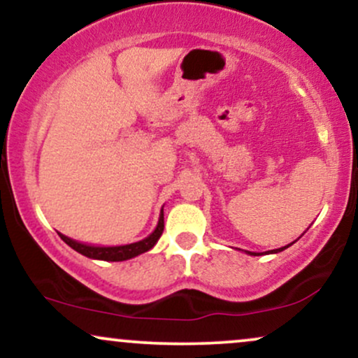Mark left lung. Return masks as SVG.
<instances>
[{
    "label": "left lung",
    "instance_id": "8db88e82",
    "mask_svg": "<svg viewBox=\"0 0 358 358\" xmlns=\"http://www.w3.org/2000/svg\"><path fill=\"white\" fill-rule=\"evenodd\" d=\"M291 244H287V245H285V248H279V249H274V250H269L271 254H276V252H281V250H285V249H287L289 248ZM248 254H250V256H259V254H256V252H248Z\"/></svg>",
    "mask_w": 358,
    "mask_h": 358
}]
</instances>
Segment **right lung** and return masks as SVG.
Masks as SVG:
<instances>
[{"instance_id": "right-lung-1", "label": "right lung", "mask_w": 358, "mask_h": 358, "mask_svg": "<svg viewBox=\"0 0 358 358\" xmlns=\"http://www.w3.org/2000/svg\"><path fill=\"white\" fill-rule=\"evenodd\" d=\"M163 229H165V219H163V210L162 215H159L158 225L153 231V234L146 237V239L139 241V242H133V244H126V245H113V248H101V245H89V244H82V242H77L71 239V237L64 236V234H59L60 239L65 242L67 245H71L73 250L80 252L82 256L90 257V259H99V261H126V259L136 257L139 254L146 252L150 250L153 245L158 242L159 237H162Z\"/></svg>"}]
</instances>
